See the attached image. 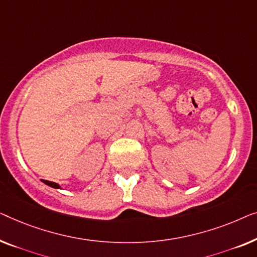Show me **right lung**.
<instances>
[{
    "instance_id": "right-lung-1",
    "label": "right lung",
    "mask_w": 257,
    "mask_h": 257,
    "mask_svg": "<svg viewBox=\"0 0 257 257\" xmlns=\"http://www.w3.org/2000/svg\"><path fill=\"white\" fill-rule=\"evenodd\" d=\"M42 182L44 183V184H46V185H49L50 187H53V189H61V186L59 185V184H57V183L50 182V180H44V179H42Z\"/></svg>"
}]
</instances>
